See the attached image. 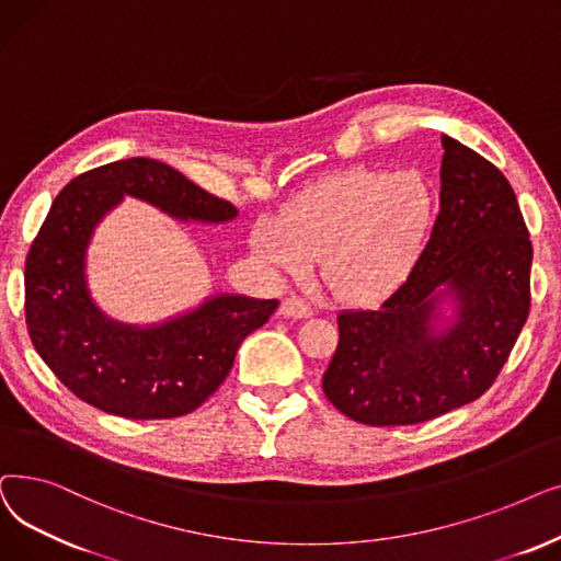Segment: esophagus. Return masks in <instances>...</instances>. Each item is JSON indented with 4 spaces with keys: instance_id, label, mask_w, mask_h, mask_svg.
I'll use <instances>...</instances> for the list:
<instances>
[{
    "instance_id": "obj_1",
    "label": "esophagus",
    "mask_w": 561,
    "mask_h": 561,
    "mask_svg": "<svg viewBox=\"0 0 561 561\" xmlns=\"http://www.w3.org/2000/svg\"><path fill=\"white\" fill-rule=\"evenodd\" d=\"M278 312H280L283 317L304 319V317H310V314H312V308H310L304 299H299V297H287V299L280 304Z\"/></svg>"
}]
</instances>
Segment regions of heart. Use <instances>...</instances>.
Instances as JSON below:
<instances>
[{
    "label": "heart",
    "mask_w": 561,
    "mask_h": 561,
    "mask_svg": "<svg viewBox=\"0 0 561 561\" xmlns=\"http://www.w3.org/2000/svg\"><path fill=\"white\" fill-rule=\"evenodd\" d=\"M432 184L413 171L352 169L327 178L260 230L255 251L285 274L319 260L327 287L344 301H375L404 280L434 224Z\"/></svg>",
    "instance_id": "heart-1"
}]
</instances>
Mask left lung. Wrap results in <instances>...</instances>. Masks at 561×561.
<instances>
[{
	"mask_svg": "<svg viewBox=\"0 0 561 561\" xmlns=\"http://www.w3.org/2000/svg\"><path fill=\"white\" fill-rule=\"evenodd\" d=\"M443 148L424 251L379 308L337 314L322 388L363 424H417L474 402L529 314L531 242L510 180L457 139Z\"/></svg>",
	"mask_w": 561,
	"mask_h": 561,
	"instance_id": "8db88e82",
	"label": "left lung"
}]
</instances>
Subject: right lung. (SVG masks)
I'll use <instances>...</instances> for the list:
<instances>
[{"instance_id":"1","label":"right lung","mask_w":561,"mask_h":561,"mask_svg":"<svg viewBox=\"0 0 561 561\" xmlns=\"http://www.w3.org/2000/svg\"><path fill=\"white\" fill-rule=\"evenodd\" d=\"M125 196L184 224H228L239 215L157 159L131 157L82 173L51 203L26 255V329L45 365L82 402L129 420L186 415L224 383L239 344L278 301L215 295L148 327L106 317L91 297L87 251Z\"/></svg>"}]
</instances>
